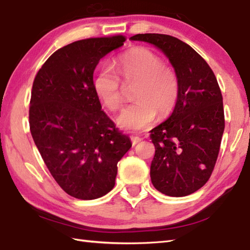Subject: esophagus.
<instances>
[{
  "mask_svg": "<svg viewBox=\"0 0 250 250\" xmlns=\"http://www.w3.org/2000/svg\"><path fill=\"white\" fill-rule=\"evenodd\" d=\"M142 141V139L141 138H139V136H131V142H132V145H135V144H138L139 142H141Z\"/></svg>",
  "mask_w": 250,
  "mask_h": 250,
  "instance_id": "34e87169",
  "label": "esophagus"
}]
</instances>
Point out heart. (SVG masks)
I'll return each mask as SVG.
<instances>
[{"label": "heart", "mask_w": 250, "mask_h": 250, "mask_svg": "<svg viewBox=\"0 0 250 250\" xmlns=\"http://www.w3.org/2000/svg\"><path fill=\"white\" fill-rule=\"evenodd\" d=\"M116 69L117 72L109 65L103 66L93 80V89L103 105L117 110L125 100L122 82L125 85L136 84L133 95L138 101L126 106L117 118L121 129L143 131L153 125L157 112L160 117L172 112L180 95L179 76L159 55L145 47L131 48L117 58Z\"/></svg>", "instance_id": "heart-1"}]
</instances>
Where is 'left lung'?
<instances>
[{
	"label": "left lung",
	"instance_id": "8db88e82",
	"mask_svg": "<svg viewBox=\"0 0 250 250\" xmlns=\"http://www.w3.org/2000/svg\"><path fill=\"white\" fill-rule=\"evenodd\" d=\"M130 39L158 47L179 76L173 112L150 131L156 149L150 179L160 193L187 196L207 183L216 165L224 131L221 90L211 68L188 44L159 33Z\"/></svg>",
	"mask_w": 250,
	"mask_h": 250
}]
</instances>
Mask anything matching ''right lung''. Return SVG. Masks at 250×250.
Returning a JSON list of instances; mask_svg holds the SVG:
<instances>
[{"instance_id": "add662e5", "label": "right lung", "mask_w": 250, "mask_h": 250, "mask_svg": "<svg viewBox=\"0 0 250 250\" xmlns=\"http://www.w3.org/2000/svg\"><path fill=\"white\" fill-rule=\"evenodd\" d=\"M125 37L72 42L47 58L34 78L29 125L52 177L70 196L90 200L114 188L117 164L132 143L116 128L93 89L102 57Z\"/></svg>"}]
</instances>
